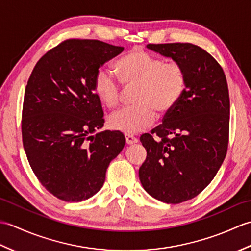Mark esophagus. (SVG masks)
<instances>
[{
  "label": "esophagus",
  "instance_id": "obj_1",
  "mask_svg": "<svg viewBox=\"0 0 251 251\" xmlns=\"http://www.w3.org/2000/svg\"><path fill=\"white\" fill-rule=\"evenodd\" d=\"M125 139H126L127 145H134V143L138 142V139H137L136 137L131 136V135H128V134L125 135Z\"/></svg>",
  "mask_w": 251,
  "mask_h": 251
}]
</instances>
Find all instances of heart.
Segmentation results:
<instances>
[{
	"mask_svg": "<svg viewBox=\"0 0 251 251\" xmlns=\"http://www.w3.org/2000/svg\"><path fill=\"white\" fill-rule=\"evenodd\" d=\"M114 70L126 87H135L134 106L112 114V129L125 134H137L150 127L158 116L172 113L186 89V72L176 61H164L141 47H134L115 62ZM94 92L106 108L120 104V83L103 68L95 73Z\"/></svg>",
	"mask_w": 251,
	"mask_h": 251,
	"instance_id": "1",
	"label": "heart"
}]
</instances>
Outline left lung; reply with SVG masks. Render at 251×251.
<instances>
[{"label":"left lung","instance_id":"1","mask_svg":"<svg viewBox=\"0 0 251 251\" xmlns=\"http://www.w3.org/2000/svg\"><path fill=\"white\" fill-rule=\"evenodd\" d=\"M183 66L186 89L163 123L140 137L147 158L140 182L154 199L180 204L199 195L225 161L230 130V97L223 69L191 43L148 44Z\"/></svg>","mask_w":251,"mask_h":251}]
</instances>
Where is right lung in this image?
I'll return each mask as SVG.
<instances>
[{
	"instance_id": "obj_1",
	"label": "right lung",
	"mask_w": 251,
	"mask_h": 251,
	"mask_svg": "<svg viewBox=\"0 0 251 251\" xmlns=\"http://www.w3.org/2000/svg\"><path fill=\"white\" fill-rule=\"evenodd\" d=\"M123 50L69 39L47 51L28 79L21 119L26 158L41 184L61 201H82L97 193L125 146L119 130L93 135L104 123L95 73Z\"/></svg>"
}]
</instances>
